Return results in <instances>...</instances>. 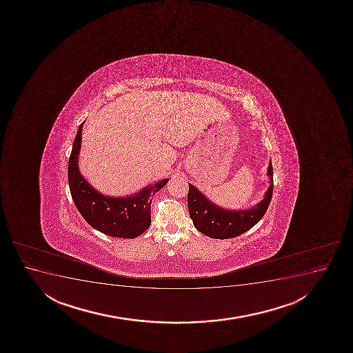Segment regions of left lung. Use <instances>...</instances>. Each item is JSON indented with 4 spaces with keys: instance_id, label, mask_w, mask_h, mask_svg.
I'll list each match as a JSON object with an SVG mask.
<instances>
[{
    "instance_id": "1",
    "label": "left lung",
    "mask_w": 353,
    "mask_h": 353,
    "mask_svg": "<svg viewBox=\"0 0 353 353\" xmlns=\"http://www.w3.org/2000/svg\"><path fill=\"white\" fill-rule=\"evenodd\" d=\"M270 185L265 199L248 210H227L212 204L195 187L189 184L188 208L195 228L212 239H232L247 232L261 220L265 215L273 195V166L268 165Z\"/></svg>"
}]
</instances>
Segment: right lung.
<instances>
[{"label":"right lung","instance_id":"add662e5","mask_svg":"<svg viewBox=\"0 0 353 353\" xmlns=\"http://www.w3.org/2000/svg\"><path fill=\"white\" fill-rule=\"evenodd\" d=\"M83 124L75 136L68 162V184L75 207L85 221L105 235L121 239H134L146 232L151 224L152 196L169 179H162L128 197L101 195L88 184L78 166Z\"/></svg>","mask_w":353,"mask_h":353}]
</instances>
